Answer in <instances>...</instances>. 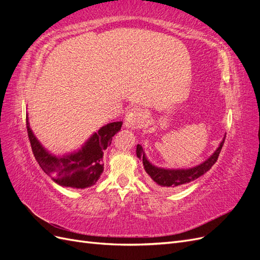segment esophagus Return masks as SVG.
<instances>
[{"mask_svg":"<svg viewBox=\"0 0 260 260\" xmlns=\"http://www.w3.org/2000/svg\"><path fill=\"white\" fill-rule=\"evenodd\" d=\"M141 121V113L138 109H130L124 116V127L127 129H136Z\"/></svg>","mask_w":260,"mask_h":260,"instance_id":"esophagus-1","label":"esophagus"}]
</instances>
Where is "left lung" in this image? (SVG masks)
I'll return each instance as SVG.
<instances>
[{"label": "left lung", "instance_id": "8db88e82", "mask_svg": "<svg viewBox=\"0 0 260 260\" xmlns=\"http://www.w3.org/2000/svg\"><path fill=\"white\" fill-rule=\"evenodd\" d=\"M224 139L225 137L223 138L221 142H220L214 154L210 155L205 161H203L202 164L198 165V166L186 169H170L155 166V165H153L147 159L144 149L142 145L140 144L137 145V156L143 161V166L147 174V181L149 185L162 191L177 190V188L190 183L192 181L203 176L204 174H206V172L214 166V164L218 159L220 152H221V148L224 143Z\"/></svg>", "mask_w": 260, "mask_h": 260}]
</instances>
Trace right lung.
<instances>
[{"label":"right lung","mask_w":260,"mask_h":260,"mask_svg":"<svg viewBox=\"0 0 260 260\" xmlns=\"http://www.w3.org/2000/svg\"><path fill=\"white\" fill-rule=\"evenodd\" d=\"M122 122L107 123L94 132L80 149L62 156L51 154L35 137L27 117V132L38 164L55 183L74 188H85L98 182L104 170L103 156Z\"/></svg>","instance_id":"1"}]
</instances>
